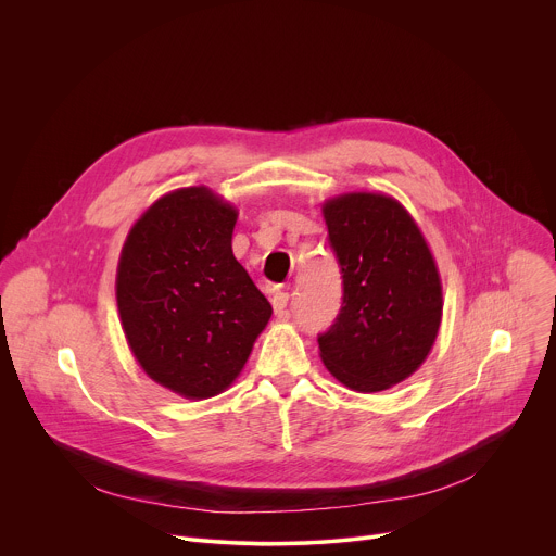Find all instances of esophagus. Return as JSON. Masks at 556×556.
<instances>
[{
    "label": "esophagus",
    "instance_id": "34e87169",
    "mask_svg": "<svg viewBox=\"0 0 556 556\" xmlns=\"http://www.w3.org/2000/svg\"><path fill=\"white\" fill-rule=\"evenodd\" d=\"M270 301H273L275 314H277V316H283V314H286V307H288V301H290V294H288L286 290H277Z\"/></svg>",
    "mask_w": 556,
    "mask_h": 556
}]
</instances>
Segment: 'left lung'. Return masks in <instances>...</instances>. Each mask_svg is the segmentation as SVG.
<instances>
[{
  "mask_svg": "<svg viewBox=\"0 0 556 556\" xmlns=\"http://www.w3.org/2000/svg\"><path fill=\"white\" fill-rule=\"evenodd\" d=\"M343 275V303L319 334L321 361L345 387L399 384L427 358L442 319V283L414 217L389 195L345 193L324 204Z\"/></svg>",
  "mask_w": 556,
  "mask_h": 556,
  "instance_id": "obj_1",
  "label": "left lung"
}]
</instances>
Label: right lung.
<instances>
[{
	"instance_id": "1",
	"label": "right lung",
	"mask_w": 556,
	"mask_h": 556,
	"mask_svg": "<svg viewBox=\"0 0 556 556\" xmlns=\"http://www.w3.org/2000/svg\"><path fill=\"white\" fill-rule=\"evenodd\" d=\"M235 222L206 187L172 191L131 226L118 262V314L136 361L191 401L237 378L273 314L232 255Z\"/></svg>"
}]
</instances>
